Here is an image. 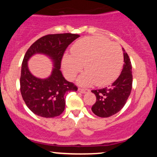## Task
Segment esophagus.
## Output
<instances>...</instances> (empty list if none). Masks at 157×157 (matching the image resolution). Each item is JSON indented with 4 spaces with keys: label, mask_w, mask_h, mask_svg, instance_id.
<instances>
[{
    "label": "esophagus",
    "mask_w": 157,
    "mask_h": 157,
    "mask_svg": "<svg viewBox=\"0 0 157 157\" xmlns=\"http://www.w3.org/2000/svg\"><path fill=\"white\" fill-rule=\"evenodd\" d=\"M78 91L82 94H86V93L89 92V89H80H80H78Z\"/></svg>",
    "instance_id": "34e87169"
}]
</instances>
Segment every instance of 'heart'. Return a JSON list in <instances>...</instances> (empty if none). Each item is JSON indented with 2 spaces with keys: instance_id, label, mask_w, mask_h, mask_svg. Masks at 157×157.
Instances as JSON below:
<instances>
[{
  "instance_id": "heart-1",
  "label": "heart",
  "mask_w": 157,
  "mask_h": 157,
  "mask_svg": "<svg viewBox=\"0 0 157 157\" xmlns=\"http://www.w3.org/2000/svg\"><path fill=\"white\" fill-rule=\"evenodd\" d=\"M122 63L123 55L117 44L101 37H89L79 40L73 45L71 55H64L62 66L67 78L73 80L83 64L86 72L78 79V83L103 86L118 77Z\"/></svg>"
}]
</instances>
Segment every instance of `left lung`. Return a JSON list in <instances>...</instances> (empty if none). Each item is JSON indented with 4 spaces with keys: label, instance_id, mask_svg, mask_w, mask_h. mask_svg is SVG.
Segmentation results:
<instances>
[{
    "label": "left lung",
    "instance_id": "8db88e82",
    "mask_svg": "<svg viewBox=\"0 0 157 157\" xmlns=\"http://www.w3.org/2000/svg\"><path fill=\"white\" fill-rule=\"evenodd\" d=\"M124 64L120 76L111 86L92 90L97 97L91 111L100 117H109L121 110L127 102L132 89V66L128 55L123 48Z\"/></svg>",
    "mask_w": 157,
    "mask_h": 157
}]
</instances>
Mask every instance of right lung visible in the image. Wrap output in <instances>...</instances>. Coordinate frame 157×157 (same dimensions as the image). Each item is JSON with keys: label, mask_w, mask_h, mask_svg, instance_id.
<instances>
[{"label": "right lung", "mask_w": 157, "mask_h": 157, "mask_svg": "<svg viewBox=\"0 0 157 157\" xmlns=\"http://www.w3.org/2000/svg\"><path fill=\"white\" fill-rule=\"evenodd\" d=\"M79 37L71 33L45 35L36 40L25 54L20 79L21 93L27 107L37 116L52 118L60 115L65 109L66 93L77 90L73 82L64 78L60 69L66 48ZM36 53L48 56L53 62L52 74L47 78H37L28 70V60Z\"/></svg>", "instance_id": "add662e5"}]
</instances>
